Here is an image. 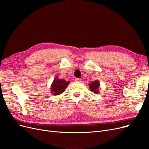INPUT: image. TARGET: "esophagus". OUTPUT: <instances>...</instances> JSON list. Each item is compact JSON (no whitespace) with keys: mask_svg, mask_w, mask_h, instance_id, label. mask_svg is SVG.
I'll list each match as a JSON object with an SVG mask.
<instances>
[{"mask_svg":"<svg viewBox=\"0 0 149 149\" xmlns=\"http://www.w3.org/2000/svg\"><path fill=\"white\" fill-rule=\"evenodd\" d=\"M75 81L76 82H81L82 81V80L81 78H76Z\"/></svg>","mask_w":149,"mask_h":149,"instance_id":"1","label":"esophagus"}]
</instances>
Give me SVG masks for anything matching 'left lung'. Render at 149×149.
I'll use <instances>...</instances> for the list:
<instances>
[{
    "mask_svg": "<svg viewBox=\"0 0 149 149\" xmlns=\"http://www.w3.org/2000/svg\"><path fill=\"white\" fill-rule=\"evenodd\" d=\"M100 86V83L99 80H95L94 81L91 82L89 84V88L91 90V91L94 92L95 94L100 93V89L99 88Z\"/></svg>",
    "mask_w": 149,
    "mask_h": 149,
    "instance_id": "8db88e82",
    "label": "left lung"
}]
</instances>
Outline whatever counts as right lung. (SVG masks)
I'll return each instance as SVG.
<instances>
[{
    "mask_svg": "<svg viewBox=\"0 0 149 149\" xmlns=\"http://www.w3.org/2000/svg\"><path fill=\"white\" fill-rule=\"evenodd\" d=\"M69 81H66L63 79H60L58 77H55L53 79V81L51 85L50 91L51 93L55 96L60 95L65 91V89L68 86Z\"/></svg>",
    "mask_w": 149,
    "mask_h": 149,
    "instance_id": "obj_1",
    "label": "right lung"
}]
</instances>
